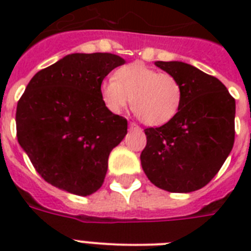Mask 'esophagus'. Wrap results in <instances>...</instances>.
I'll return each instance as SVG.
<instances>
[{
    "instance_id": "34e87169",
    "label": "esophagus",
    "mask_w": 251,
    "mask_h": 251,
    "mask_svg": "<svg viewBox=\"0 0 251 251\" xmlns=\"http://www.w3.org/2000/svg\"><path fill=\"white\" fill-rule=\"evenodd\" d=\"M130 130H141V127L135 122H130Z\"/></svg>"
}]
</instances>
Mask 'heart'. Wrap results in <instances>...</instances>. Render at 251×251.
I'll return each instance as SVG.
<instances>
[{
	"mask_svg": "<svg viewBox=\"0 0 251 251\" xmlns=\"http://www.w3.org/2000/svg\"><path fill=\"white\" fill-rule=\"evenodd\" d=\"M104 105L112 113H121L131 100L134 113L149 126L172 121L181 109L182 84L173 74L159 73L142 64L122 66L100 87Z\"/></svg>",
	"mask_w": 251,
	"mask_h": 251,
	"instance_id": "1",
	"label": "heart"
}]
</instances>
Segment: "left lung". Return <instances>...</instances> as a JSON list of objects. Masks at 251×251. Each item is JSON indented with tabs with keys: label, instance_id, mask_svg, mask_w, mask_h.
<instances>
[{
	"label": "left lung",
	"instance_id": "8db88e82",
	"mask_svg": "<svg viewBox=\"0 0 251 251\" xmlns=\"http://www.w3.org/2000/svg\"><path fill=\"white\" fill-rule=\"evenodd\" d=\"M155 65L181 82L183 99L172 121L145 129L142 168L163 190H199L214 178L232 151L236 101L218 78L191 65L178 61Z\"/></svg>",
	"mask_w": 251,
	"mask_h": 251
}]
</instances>
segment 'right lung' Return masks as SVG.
Listing matches in <instances>:
<instances>
[{"label":"right lung","instance_id":"1","mask_svg":"<svg viewBox=\"0 0 251 251\" xmlns=\"http://www.w3.org/2000/svg\"><path fill=\"white\" fill-rule=\"evenodd\" d=\"M124 64L112 53H73L29 80L17 105V138L48 183L83 197L101 187L127 120L104 105L100 87Z\"/></svg>","mask_w":251,"mask_h":251}]
</instances>
